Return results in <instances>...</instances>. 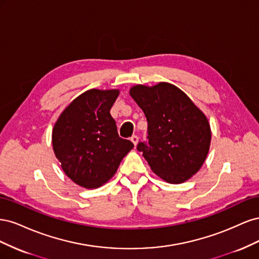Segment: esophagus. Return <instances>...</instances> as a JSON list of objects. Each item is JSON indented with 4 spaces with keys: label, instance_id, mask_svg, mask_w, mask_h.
<instances>
[{
    "label": "esophagus",
    "instance_id": "obj_1",
    "mask_svg": "<svg viewBox=\"0 0 259 259\" xmlns=\"http://www.w3.org/2000/svg\"><path fill=\"white\" fill-rule=\"evenodd\" d=\"M131 142L134 144V146H136L137 145V143H138V136L137 135H133L132 137H131Z\"/></svg>",
    "mask_w": 259,
    "mask_h": 259
}]
</instances>
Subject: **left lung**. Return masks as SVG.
Returning a JSON list of instances; mask_svg holds the SVG:
<instances>
[{"label": "left lung", "instance_id": "left-lung-1", "mask_svg": "<svg viewBox=\"0 0 259 259\" xmlns=\"http://www.w3.org/2000/svg\"><path fill=\"white\" fill-rule=\"evenodd\" d=\"M130 95L148 122V142L138 143L151 169L169 184H182L204 163L210 145L209 123L175 85H136Z\"/></svg>", "mask_w": 259, "mask_h": 259}]
</instances>
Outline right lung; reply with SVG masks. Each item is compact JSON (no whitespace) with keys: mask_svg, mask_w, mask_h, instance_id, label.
<instances>
[{"mask_svg":"<svg viewBox=\"0 0 259 259\" xmlns=\"http://www.w3.org/2000/svg\"><path fill=\"white\" fill-rule=\"evenodd\" d=\"M117 90H90L70 104L54 125L52 143L66 175L93 189L106 184L134 147L117 134L110 109Z\"/></svg>","mask_w":259,"mask_h":259,"instance_id":"1","label":"right lung"}]
</instances>
